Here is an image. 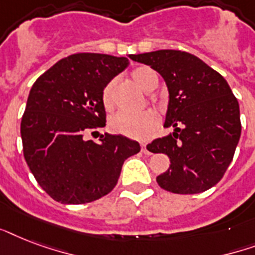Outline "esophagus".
I'll use <instances>...</instances> for the list:
<instances>
[{
  "instance_id": "esophagus-1",
  "label": "esophagus",
  "mask_w": 255,
  "mask_h": 255,
  "mask_svg": "<svg viewBox=\"0 0 255 255\" xmlns=\"http://www.w3.org/2000/svg\"><path fill=\"white\" fill-rule=\"evenodd\" d=\"M141 152H143V153H145V155H151V152L148 151L147 144L145 143H141Z\"/></svg>"
}]
</instances>
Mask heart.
Instances as JSON below:
<instances>
[{
  "instance_id": "b5f03b06",
  "label": "heart",
  "mask_w": 255,
  "mask_h": 255,
  "mask_svg": "<svg viewBox=\"0 0 255 255\" xmlns=\"http://www.w3.org/2000/svg\"><path fill=\"white\" fill-rule=\"evenodd\" d=\"M132 81L141 87L144 91H152L157 86L159 78L149 67H137L131 73ZM114 90L115 81L108 82L102 91V103L106 110L114 107ZM157 115L153 111H143L140 114H127L118 112L110 119V128L112 132L120 135L133 137V139H145L157 127Z\"/></svg>"
}]
</instances>
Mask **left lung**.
<instances>
[{
  "label": "left lung",
  "mask_w": 255,
  "mask_h": 255,
  "mask_svg": "<svg viewBox=\"0 0 255 255\" xmlns=\"http://www.w3.org/2000/svg\"><path fill=\"white\" fill-rule=\"evenodd\" d=\"M129 58L156 70L169 94L164 127H173V132L147 145L170 160L167 172L156 177L157 184L178 194L210 189L232 163L241 136L240 106L228 82L200 58L180 50Z\"/></svg>",
  "instance_id": "1"
}]
</instances>
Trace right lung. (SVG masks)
<instances>
[{
	"label": "right lung",
	"instance_id": "right-lung-1",
	"mask_svg": "<svg viewBox=\"0 0 255 255\" xmlns=\"http://www.w3.org/2000/svg\"><path fill=\"white\" fill-rule=\"evenodd\" d=\"M128 65L126 57L73 54L30 90L21 122L23 156L55 201L77 205L103 197L115 188L126 159L140 151L123 135L104 133L99 143L85 139L106 126L102 91Z\"/></svg>",
	"mask_w": 255,
	"mask_h": 255
}]
</instances>
